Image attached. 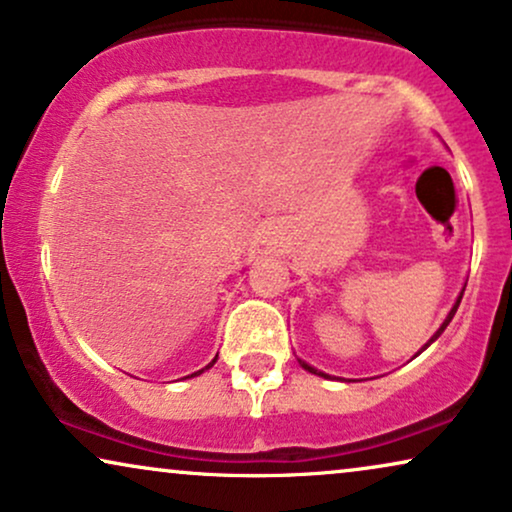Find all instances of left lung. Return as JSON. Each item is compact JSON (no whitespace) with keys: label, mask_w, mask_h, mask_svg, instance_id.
Returning a JSON list of instances; mask_svg holds the SVG:
<instances>
[{"label":"left lung","mask_w":512,"mask_h":512,"mask_svg":"<svg viewBox=\"0 0 512 512\" xmlns=\"http://www.w3.org/2000/svg\"><path fill=\"white\" fill-rule=\"evenodd\" d=\"M463 291H466V289H461V294H459V298H456V303H454V305H451L449 315H447V317H444V322L440 324V329H437V331H435V334L428 338V343H426V345H423V348H421V350H418V353H416L414 357H418V355H421V353H423V350H426L430 343H435V341H437V338H440V334H442V331H444V329H447V324L451 322V317H454V315H456V310H459V303H461V298H463ZM298 364H301V367H303L305 371H310V374H315V376H322V378H336V376H329V374H324V371H320V369L310 367V364H308V362H303V360H298ZM336 381H343V378H336Z\"/></svg>","instance_id":"obj_1"}]
</instances>
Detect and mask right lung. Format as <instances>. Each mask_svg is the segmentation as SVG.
I'll use <instances>...</instances> for the list:
<instances>
[{
	"mask_svg": "<svg viewBox=\"0 0 512 512\" xmlns=\"http://www.w3.org/2000/svg\"><path fill=\"white\" fill-rule=\"evenodd\" d=\"M216 360H218V355L214 357V360H211L209 364H207V367H204V369H211V367H214V364H216ZM204 369H199V371H195V374H190V376H199V374H204ZM190 376H185V378H190Z\"/></svg>",
	"mask_w": 512,
	"mask_h": 512,
	"instance_id": "add662e5",
	"label": "right lung"
}]
</instances>
